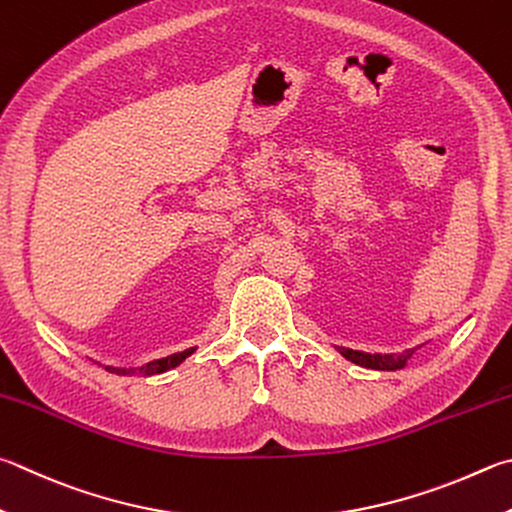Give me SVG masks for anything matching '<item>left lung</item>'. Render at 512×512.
<instances>
[{
	"label": "left lung",
	"instance_id": "1",
	"mask_svg": "<svg viewBox=\"0 0 512 512\" xmlns=\"http://www.w3.org/2000/svg\"><path fill=\"white\" fill-rule=\"evenodd\" d=\"M416 349H410L407 353H401V356H396V353H376V356H371V353H362V351H351V349H342L340 353L345 356L347 360L356 362L360 367H367V369H376V371H392V369H401L407 358L412 356Z\"/></svg>",
	"mask_w": 512,
	"mask_h": 512
}]
</instances>
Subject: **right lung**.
<instances>
[{
	"mask_svg": "<svg viewBox=\"0 0 512 512\" xmlns=\"http://www.w3.org/2000/svg\"><path fill=\"white\" fill-rule=\"evenodd\" d=\"M194 349H188V351H181V353H174V356H167V358H161V360H152L147 362L145 367L141 369H114V367H107L109 371H114V374H123V376H154V374H163V371L172 369L179 365V362H183L185 358L190 356Z\"/></svg>",
	"mask_w": 512,
	"mask_h": 512,
	"instance_id": "obj_1",
	"label": "right lung"
}]
</instances>
